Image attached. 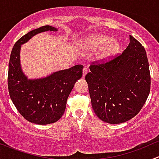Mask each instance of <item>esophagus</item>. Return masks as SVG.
<instances>
[{"instance_id": "34e87169", "label": "esophagus", "mask_w": 159, "mask_h": 159, "mask_svg": "<svg viewBox=\"0 0 159 159\" xmlns=\"http://www.w3.org/2000/svg\"><path fill=\"white\" fill-rule=\"evenodd\" d=\"M88 71H89V70H88L87 68H83V72H82V76H83V78H84V76H85V75H87Z\"/></svg>"}]
</instances>
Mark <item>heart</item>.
Instances as JSON below:
<instances>
[{"instance_id":"1","label":"heart","mask_w":159,"mask_h":159,"mask_svg":"<svg viewBox=\"0 0 159 159\" xmlns=\"http://www.w3.org/2000/svg\"><path fill=\"white\" fill-rule=\"evenodd\" d=\"M106 45L107 46L104 48L100 52L99 57L101 58H105L109 56L112 55L119 49V44L117 41L112 40L111 38L108 36H105V35L101 34H94L91 35L89 38L85 40V42L84 43V50H96L101 48L104 47Z\"/></svg>"}]
</instances>
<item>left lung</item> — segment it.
I'll use <instances>...</instances> for the list:
<instances>
[{
    "instance_id": "obj_1",
    "label": "left lung",
    "mask_w": 159,
    "mask_h": 159,
    "mask_svg": "<svg viewBox=\"0 0 159 159\" xmlns=\"http://www.w3.org/2000/svg\"><path fill=\"white\" fill-rule=\"evenodd\" d=\"M121 55L93 62L86 75L93 110L109 124L135 116L150 92L151 76L145 48L134 37Z\"/></svg>"
}]
</instances>
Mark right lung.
Instances as JSON below:
<instances>
[{"mask_svg":"<svg viewBox=\"0 0 159 159\" xmlns=\"http://www.w3.org/2000/svg\"><path fill=\"white\" fill-rule=\"evenodd\" d=\"M48 30H57L45 25L21 37L14 44L9 61L7 82L11 101L25 119L38 125L51 124L61 118L74 84L82 76L81 65L54 72L44 78L30 80L25 76L20 63L21 44L37 34Z\"/></svg>","mask_w":159,"mask_h":159,"instance_id":"1","label":"right lung"}]
</instances>
